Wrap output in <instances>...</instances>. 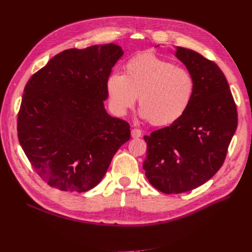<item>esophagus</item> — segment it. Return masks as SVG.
<instances>
[{
	"label": "esophagus",
	"instance_id": "esophagus-1",
	"mask_svg": "<svg viewBox=\"0 0 252 252\" xmlns=\"http://www.w3.org/2000/svg\"><path fill=\"white\" fill-rule=\"evenodd\" d=\"M131 136L133 139H139L142 136V131L138 128H133L131 130Z\"/></svg>",
	"mask_w": 252,
	"mask_h": 252
}]
</instances>
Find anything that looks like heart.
<instances>
[{"label": "heart", "instance_id": "b5f03b06", "mask_svg": "<svg viewBox=\"0 0 252 252\" xmlns=\"http://www.w3.org/2000/svg\"><path fill=\"white\" fill-rule=\"evenodd\" d=\"M124 74L112 72L106 80L110 106L124 116L139 96L141 117L155 126L179 121L191 104L196 89L194 75L168 60L145 52L129 59Z\"/></svg>", "mask_w": 252, "mask_h": 252}]
</instances>
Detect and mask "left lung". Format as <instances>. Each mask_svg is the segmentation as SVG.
<instances>
[{"instance_id":"left-lung-1","label":"left lung","mask_w":252,"mask_h":252,"mask_svg":"<svg viewBox=\"0 0 252 252\" xmlns=\"http://www.w3.org/2000/svg\"><path fill=\"white\" fill-rule=\"evenodd\" d=\"M175 56L194 75L193 100L179 121L144 136L145 175L164 193L186 192L211 179L238 126L236 105L219 66L191 49L178 47Z\"/></svg>"}]
</instances>
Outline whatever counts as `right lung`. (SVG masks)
I'll use <instances>...</instances> for the list:
<instances>
[{
    "label": "right lung",
    "instance_id": "right-lung-1",
    "mask_svg": "<svg viewBox=\"0 0 252 252\" xmlns=\"http://www.w3.org/2000/svg\"><path fill=\"white\" fill-rule=\"evenodd\" d=\"M107 44L58 53L30 78L18 113V138L40 178L62 191L101 182L130 139L126 121L105 111L106 80L123 56Z\"/></svg>",
    "mask_w": 252,
    "mask_h": 252
}]
</instances>
